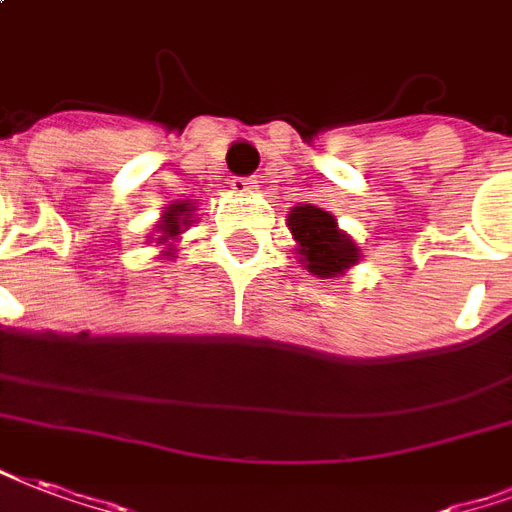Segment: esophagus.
Listing matches in <instances>:
<instances>
[{"label":"esophagus","instance_id":"1","mask_svg":"<svg viewBox=\"0 0 512 512\" xmlns=\"http://www.w3.org/2000/svg\"><path fill=\"white\" fill-rule=\"evenodd\" d=\"M230 187H233V192H238V195H255L257 181L255 179H241V176H236V179H230Z\"/></svg>","mask_w":512,"mask_h":512}]
</instances>
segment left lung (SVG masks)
<instances>
[{"mask_svg": "<svg viewBox=\"0 0 512 512\" xmlns=\"http://www.w3.org/2000/svg\"><path fill=\"white\" fill-rule=\"evenodd\" d=\"M287 227L293 233L298 263L317 279L344 276L361 260V246L344 233L331 211L298 203L287 211Z\"/></svg>", "mask_w": 512, "mask_h": 512, "instance_id": "left-lung-1", "label": "left lung"}]
</instances>
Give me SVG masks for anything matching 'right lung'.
Listing matches in <instances>:
<instances>
[{
  "label": "right lung",
  "instance_id": "obj_1",
  "mask_svg": "<svg viewBox=\"0 0 512 512\" xmlns=\"http://www.w3.org/2000/svg\"><path fill=\"white\" fill-rule=\"evenodd\" d=\"M198 203L192 200H173L160 214V222L154 227V236H149V244H157L162 249V260H170L176 255L181 233H187L192 222H198Z\"/></svg>",
  "mask_w": 512,
  "mask_h": 512
}]
</instances>
